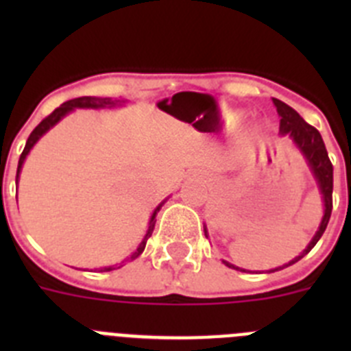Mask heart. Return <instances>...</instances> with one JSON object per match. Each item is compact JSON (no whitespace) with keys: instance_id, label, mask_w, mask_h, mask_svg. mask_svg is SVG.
I'll return each instance as SVG.
<instances>
[{"instance_id":"b5f03b06","label":"heart","mask_w":351,"mask_h":351,"mask_svg":"<svg viewBox=\"0 0 351 351\" xmlns=\"http://www.w3.org/2000/svg\"><path fill=\"white\" fill-rule=\"evenodd\" d=\"M241 119H243V114H232L230 119L226 121V123H228V126H234L235 123H239ZM258 137H260V128H256V126H250V128L241 132V135H239V142H241L243 145H247L251 144V142H255Z\"/></svg>"}]
</instances>
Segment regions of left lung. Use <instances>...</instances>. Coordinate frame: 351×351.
<instances>
[{"instance_id":"left-lung-1","label":"left lung","mask_w":351,"mask_h":351,"mask_svg":"<svg viewBox=\"0 0 351 351\" xmlns=\"http://www.w3.org/2000/svg\"><path fill=\"white\" fill-rule=\"evenodd\" d=\"M274 105L278 108V114H280V132L283 135H290L291 141L295 142L299 145V149L304 153V156L308 158L309 165H311L313 173H315L316 181H318V186H320V191L324 195V204H325V213H324V219L320 223V228L318 232L315 234L313 241L309 243V246L302 251V255H299L297 258L291 260L290 263L283 265V267H288L291 263L299 262L302 256H306L309 251L315 247V244L320 241V237L324 235L325 228L328 225V219H330V213H332V186H334V169H332V163L328 160V154H327V149H325L324 144V138H322L320 132L315 128V126L308 125L302 117L297 114V110L290 107V105L283 104L281 100H276L274 98ZM226 263V262H225ZM228 267H234L230 263H226ZM280 267V269H283ZM237 271H243V269L234 267ZM278 271V269H274ZM271 271V272H274Z\"/></svg>"}]
</instances>
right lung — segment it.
Returning <instances> with one entry per match:
<instances>
[{
    "instance_id": "add662e5",
    "label": "right lung",
    "mask_w": 351,
    "mask_h": 351,
    "mask_svg": "<svg viewBox=\"0 0 351 351\" xmlns=\"http://www.w3.org/2000/svg\"><path fill=\"white\" fill-rule=\"evenodd\" d=\"M117 100H110V98H95V96H80V98H73V100H68L64 101L61 107L54 108L51 114H49L47 117H43L42 121H40V125L36 126L33 132H31V135L27 137V142H26V147H24L23 154H21V158H19V167H17V178H15V181L19 179V172H21V167H23L24 163V158H26V154L29 153V149L33 147V145L36 144V141H38L40 137H42L43 133L47 132L49 128H52V126L58 123V121L61 119V117L64 116V114H68L71 110V108H100V107H110V105H116ZM161 206L156 207V210L153 213V216H151V221H149V228H147V234H145L144 241L141 243V246L137 247V251L132 255V260L137 258L138 255H141L142 251H144L145 247V243H147V239L151 237V234H153L154 230V223H156V214L158 210H160ZM114 269H119L117 265H112V267H104V271H114Z\"/></svg>"
}]
</instances>
